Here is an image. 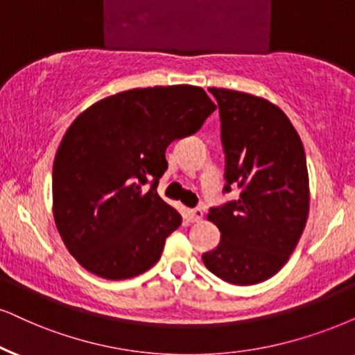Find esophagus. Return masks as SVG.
<instances>
[{"label": "esophagus", "mask_w": 355, "mask_h": 355, "mask_svg": "<svg viewBox=\"0 0 355 355\" xmlns=\"http://www.w3.org/2000/svg\"><path fill=\"white\" fill-rule=\"evenodd\" d=\"M188 214H190V219L193 223H200L203 219V209L201 208H193L188 211Z\"/></svg>", "instance_id": "34e87169"}]
</instances>
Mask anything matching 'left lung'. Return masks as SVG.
Masks as SVG:
<instances>
[{
	"label": "left lung",
	"instance_id": "8db88e82",
	"mask_svg": "<svg viewBox=\"0 0 355 355\" xmlns=\"http://www.w3.org/2000/svg\"><path fill=\"white\" fill-rule=\"evenodd\" d=\"M221 116L226 187L239 200L211 208L219 245L203 254L209 272L232 285H255L275 275L303 234L309 213L306 157L297 129L266 98L209 88Z\"/></svg>",
	"mask_w": 355,
	"mask_h": 355
}]
</instances>
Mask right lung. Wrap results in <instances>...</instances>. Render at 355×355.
<instances>
[{
  "mask_svg": "<svg viewBox=\"0 0 355 355\" xmlns=\"http://www.w3.org/2000/svg\"><path fill=\"white\" fill-rule=\"evenodd\" d=\"M214 110L200 87L134 88L96 101L70 124L53 160L52 209L80 266L125 280L159 262L165 239L182 224L155 190L168 167L165 150Z\"/></svg>",
  "mask_w": 355,
  "mask_h": 355,
  "instance_id": "obj_1",
  "label": "right lung"
}]
</instances>
